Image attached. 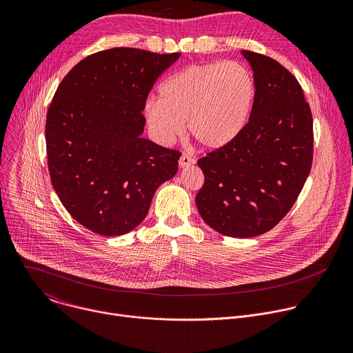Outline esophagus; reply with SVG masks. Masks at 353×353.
Listing matches in <instances>:
<instances>
[{
    "label": "esophagus",
    "mask_w": 353,
    "mask_h": 353,
    "mask_svg": "<svg viewBox=\"0 0 353 353\" xmlns=\"http://www.w3.org/2000/svg\"><path fill=\"white\" fill-rule=\"evenodd\" d=\"M195 163V159H192L191 157L188 155H181L180 159H179V166L180 168H187V166H191Z\"/></svg>",
    "instance_id": "esophagus-1"
}]
</instances>
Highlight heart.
Wrapping results in <instances>:
<instances>
[{
	"instance_id": "obj_1",
	"label": "heart",
	"mask_w": 353,
	"mask_h": 353,
	"mask_svg": "<svg viewBox=\"0 0 353 353\" xmlns=\"http://www.w3.org/2000/svg\"><path fill=\"white\" fill-rule=\"evenodd\" d=\"M256 78L237 61L192 64L162 82L159 99L145 105L149 128L172 142L187 131L201 146L219 149L245 128L256 102Z\"/></svg>"
}]
</instances>
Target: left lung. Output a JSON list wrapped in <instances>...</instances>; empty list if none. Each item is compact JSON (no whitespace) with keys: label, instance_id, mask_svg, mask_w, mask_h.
Masks as SVG:
<instances>
[{"label":"left lung","instance_id":"left-lung-1","mask_svg":"<svg viewBox=\"0 0 353 353\" xmlns=\"http://www.w3.org/2000/svg\"><path fill=\"white\" fill-rule=\"evenodd\" d=\"M256 78V102L243 132L198 161L205 181L195 196L216 232L247 239L290 211L313 162V116L297 79L278 61L243 50Z\"/></svg>","mask_w":353,"mask_h":353}]
</instances>
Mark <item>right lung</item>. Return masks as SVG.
Wrapping results in <instances>:
<instances>
[{
    "mask_svg": "<svg viewBox=\"0 0 353 353\" xmlns=\"http://www.w3.org/2000/svg\"><path fill=\"white\" fill-rule=\"evenodd\" d=\"M180 53L116 47L88 56L59 85L46 119L52 184L70 215L102 236L146 216L180 152L142 138L146 97Z\"/></svg>",
    "mask_w": 353,
    "mask_h": 353,
    "instance_id": "add662e5",
    "label": "right lung"
}]
</instances>
